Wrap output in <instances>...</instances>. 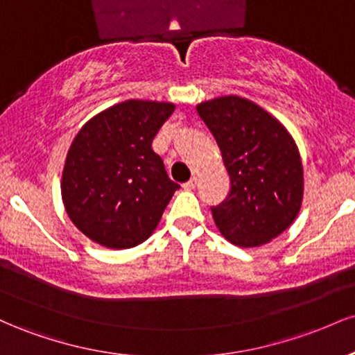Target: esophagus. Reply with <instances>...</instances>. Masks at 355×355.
Listing matches in <instances>:
<instances>
[{
    "label": "esophagus",
    "instance_id": "1",
    "mask_svg": "<svg viewBox=\"0 0 355 355\" xmlns=\"http://www.w3.org/2000/svg\"><path fill=\"white\" fill-rule=\"evenodd\" d=\"M195 187H197V178H190L189 182H185L183 183V189L185 190H191V189H195Z\"/></svg>",
    "mask_w": 355,
    "mask_h": 355
}]
</instances>
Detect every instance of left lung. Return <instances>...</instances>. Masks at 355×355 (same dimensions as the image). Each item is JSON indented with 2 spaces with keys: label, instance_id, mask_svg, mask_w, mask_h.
<instances>
[{
  "label": "left lung",
  "instance_id": "1",
  "mask_svg": "<svg viewBox=\"0 0 355 355\" xmlns=\"http://www.w3.org/2000/svg\"><path fill=\"white\" fill-rule=\"evenodd\" d=\"M217 141L230 191L211 207L215 223L239 247L270 242L294 222L304 193L299 150L274 116L240 96L197 107Z\"/></svg>",
  "mask_w": 355,
  "mask_h": 355
}]
</instances>
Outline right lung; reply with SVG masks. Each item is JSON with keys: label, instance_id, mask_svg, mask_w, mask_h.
Masks as SVG:
<instances>
[{"label": "right lung", "instance_id": "1", "mask_svg": "<svg viewBox=\"0 0 355 355\" xmlns=\"http://www.w3.org/2000/svg\"><path fill=\"white\" fill-rule=\"evenodd\" d=\"M175 107L128 100L85 123L67 155L61 182L71 222L93 242L130 248L157 229L178 183L152 141Z\"/></svg>", "mask_w": 355, "mask_h": 355}]
</instances>
